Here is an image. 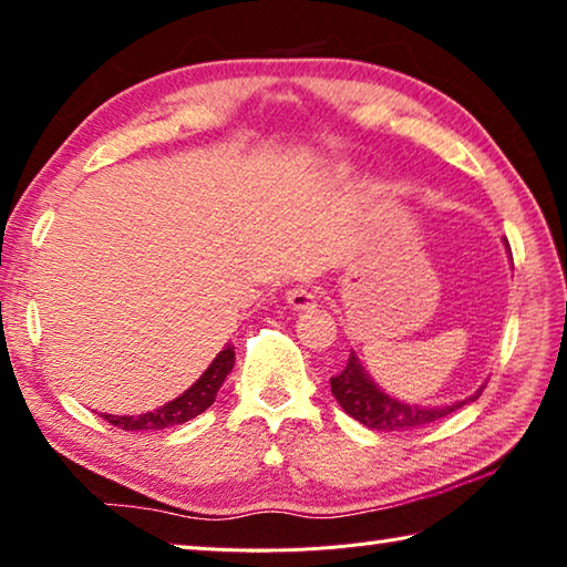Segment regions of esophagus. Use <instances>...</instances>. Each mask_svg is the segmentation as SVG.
<instances>
[{
  "instance_id": "1",
  "label": "esophagus",
  "mask_w": 567,
  "mask_h": 567,
  "mask_svg": "<svg viewBox=\"0 0 567 567\" xmlns=\"http://www.w3.org/2000/svg\"><path fill=\"white\" fill-rule=\"evenodd\" d=\"M287 305H290L292 310H310V307L317 305V292L307 285H295L287 290Z\"/></svg>"
}]
</instances>
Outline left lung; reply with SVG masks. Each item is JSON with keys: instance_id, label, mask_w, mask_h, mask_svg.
I'll list each match as a JSON object with an SVG mask.
<instances>
[{"instance_id": "8db88e82", "label": "left lung", "mask_w": 567, "mask_h": 567, "mask_svg": "<svg viewBox=\"0 0 567 567\" xmlns=\"http://www.w3.org/2000/svg\"><path fill=\"white\" fill-rule=\"evenodd\" d=\"M329 384H332L337 404L342 406L349 416L357 419L359 424L377 431H409L431 424V421L444 419L449 414H454L461 406L471 404V401H476L483 391V386H478L466 399L451 401V404L441 406L409 404V401L391 396L382 386H377V382L367 374V369L359 362V357L354 352L349 354V362L342 372L329 379Z\"/></svg>"}]
</instances>
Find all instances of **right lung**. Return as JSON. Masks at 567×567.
I'll list each match as a JSON object with an SVG mask.
<instances>
[{
  "mask_svg": "<svg viewBox=\"0 0 567 567\" xmlns=\"http://www.w3.org/2000/svg\"><path fill=\"white\" fill-rule=\"evenodd\" d=\"M233 367H235V347L225 344L223 352H218V357L213 359L210 367L200 374L198 382H195L190 389H185L181 396L168 401V404L146 411V414H138V416L104 414V419L109 424L126 431H158V429L185 424V421L203 414V411L213 404L215 396H218V389L225 382V377L233 372Z\"/></svg>",
  "mask_w": 567,
  "mask_h": 567,
  "instance_id": "right-lung-1",
  "label": "right lung"
}]
</instances>
